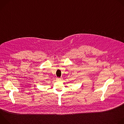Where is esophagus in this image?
I'll list each match as a JSON object with an SVG mask.
<instances>
[{
    "label": "esophagus",
    "instance_id": "obj_1",
    "mask_svg": "<svg viewBox=\"0 0 124 124\" xmlns=\"http://www.w3.org/2000/svg\"><path fill=\"white\" fill-rule=\"evenodd\" d=\"M61 80V78H56V80H57V81H60Z\"/></svg>",
    "mask_w": 124,
    "mask_h": 124
}]
</instances>
